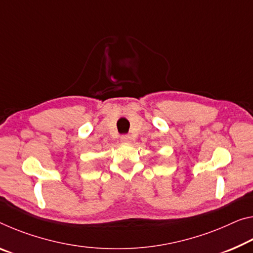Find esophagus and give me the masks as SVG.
Wrapping results in <instances>:
<instances>
[{"instance_id": "esophagus-1", "label": "esophagus", "mask_w": 253, "mask_h": 253, "mask_svg": "<svg viewBox=\"0 0 253 253\" xmlns=\"http://www.w3.org/2000/svg\"><path fill=\"white\" fill-rule=\"evenodd\" d=\"M120 141H122L123 143H130L131 137L129 135H122V137H120Z\"/></svg>"}]
</instances>
